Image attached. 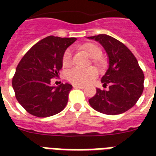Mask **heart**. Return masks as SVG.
<instances>
[{
	"label": "heart",
	"mask_w": 156,
	"mask_h": 156,
	"mask_svg": "<svg viewBox=\"0 0 156 156\" xmlns=\"http://www.w3.org/2000/svg\"><path fill=\"white\" fill-rule=\"evenodd\" d=\"M75 74L83 86H86L91 83L94 78H95L94 73L88 70H78L75 73Z\"/></svg>",
	"instance_id": "1"
}]
</instances>
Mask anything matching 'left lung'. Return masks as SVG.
I'll return each instance as SVG.
<instances>
[{
  "instance_id": "left-lung-1",
  "label": "left lung",
  "mask_w": 156,
  "mask_h": 156,
  "mask_svg": "<svg viewBox=\"0 0 156 156\" xmlns=\"http://www.w3.org/2000/svg\"><path fill=\"white\" fill-rule=\"evenodd\" d=\"M74 37L49 36L36 43L16 67L12 78L16 98L29 114L39 118L50 117L63 110L73 88L69 83L56 82L62 67L66 49Z\"/></svg>"
}]
</instances>
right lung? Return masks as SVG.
I'll use <instances>...</instances> for the list:
<instances>
[{
    "label": "right lung",
    "instance_id": "add662e5",
    "mask_svg": "<svg viewBox=\"0 0 156 156\" xmlns=\"http://www.w3.org/2000/svg\"><path fill=\"white\" fill-rule=\"evenodd\" d=\"M98 41L108 57V69L102 88L88 102L96 111L108 115L123 114L134 106L144 90V76L133 53L122 42L105 34L88 37Z\"/></svg>",
    "mask_w": 156,
    "mask_h": 156
}]
</instances>
